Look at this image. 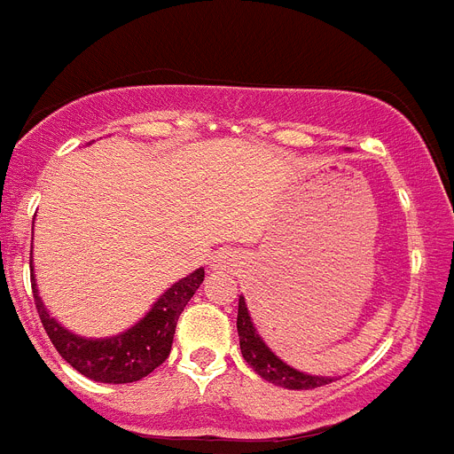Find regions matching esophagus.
<instances>
[{
	"label": "esophagus",
	"mask_w": 454,
	"mask_h": 454,
	"mask_svg": "<svg viewBox=\"0 0 454 454\" xmlns=\"http://www.w3.org/2000/svg\"><path fill=\"white\" fill-rule=\"evenodd\" d=\"M213 267H231V254L218 253V257H213Z\"/></svg>",
	"instance_id": "esophagus-1"
}]
</instances>
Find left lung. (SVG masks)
<instances>
[{"label": "left lung", "instance_id": "left-lung-1", "mask_svg": "<svg viewBox=\"0 0 454 454\" xmlns=\"http://www.w3.org/2000/svg\"><path fill=\"white\" fill-rule=\"evenodd\" d=\"M236 329H239V343H241L243 359H246L264 380H269V383L280 385V387L287 389H313L332 383V378L309 376V373H301V371L287 366L286 362H280V359L264 346V340L260 339V334L254 332L243 297L239 299Z\"/></svg>", "mask_w": 454, "mask_h": 454}]
</instances>
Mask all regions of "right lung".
Here are the masks:
<instances>
[{"instance_id": "right-lung-1", "label": "right lung", "mask_w": 454, "mask_h": 454, "mask_svg": "<svg viewBox=\"0 0 454 454\" xmlns=\"http://www.w3.org/2000/svg\"><path fill=\"white\" fill-rule=\"evenodd\" d=\"M201 280H204V269H197L187 278L168 287L162 299L153 306L151 313L138 325H134L129 332L104 340H90L71 334L48 316V310L43 309V303L36 294H34V303H36L41 325L46 329L55 350L78 373L92 378L97 383H134V380H141L153 373L168 357L178 317H181L185 303L201 286Z\"/></svg>"}]
</instances>
